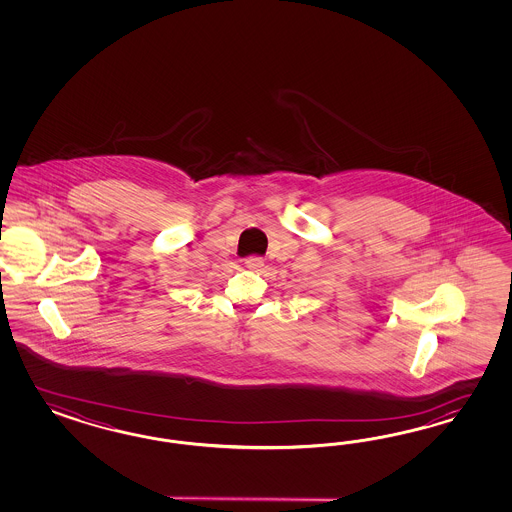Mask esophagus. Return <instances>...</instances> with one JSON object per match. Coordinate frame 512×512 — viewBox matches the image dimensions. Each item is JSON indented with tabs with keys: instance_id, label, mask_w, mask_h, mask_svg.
<instances>
[{
	"instance_id": "obj_1",
	"label": "esophagus",
	"mask_w": 512,
	"mask_h": 512,
	"mask_svg": "<svg viewBox=\"0 0 512 512\" xmlns=\"http://www.w3.org/2000/svg\"><path fill=\"white\" fill-rule=\"evenodd\" d=\"M244 264H246V268H249V270H259V268H263L264 266L263 257L251 255V257H248V259L244 261Z\"/></svg>"
}]
</instances>
